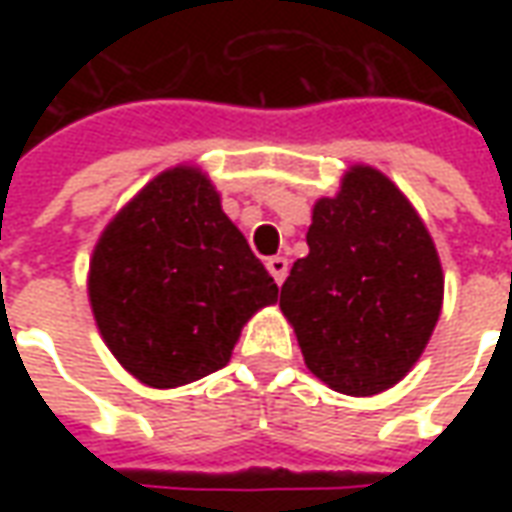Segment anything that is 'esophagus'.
<instances>
[{
    "instance_id": "1",
    "label": "esophagus",
    "mask_w": 512,
    "mask_h": 512,
    "mask_svg": "<svg viewBox=\"0 0 512 512\" xmlns=\"http://www.w3.org/2000/svg\"><path fill=\"white\" fill-rule=\"evenodd\" d=\"M266 268H268V274L274 277V282L277 285H282L285 282V277H288V260L285 257H268L266 260Z\"/></svg>"
}]
</instances>
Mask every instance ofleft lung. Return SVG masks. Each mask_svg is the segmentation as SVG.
<instances>
[{
	"mask_svg": "<svg viewBox=\"0 0 512 512\" xmlns=\"http://www.w3.org/2000/svg\"><path fill=\"white\" fill-rule=\"evenodd\" d=\"M307 246L279 307L310 373L354 397L395 386L425 351L444 299L439 252L417 211L384 172L356 164L337 197L315 202Z\"/></svg>",
	"mask_w": 512,
	"mask_h": 512,
	"instance_id": "8db88e82",
	"label": "left lung"
}]
</instances>
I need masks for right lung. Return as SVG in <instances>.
Segmentation results:
<instances>
[{
  "instance_id": "1",
  "label": "right lung",
  "mask_w": 512,
  "mask_h": 512,
  "mask_svg": "<svg viewBox=\"0 0 512 512\" xmlns=\"http://www.w3.org/2000/svg\"><path fill=\"white\" fill-rule=\"evenodd\" d=\"M87 293L98 332L142 384L172 389L230 362L277 282L197 167L161 172L95 244Z\"/></svg>"
}]
</instances>
